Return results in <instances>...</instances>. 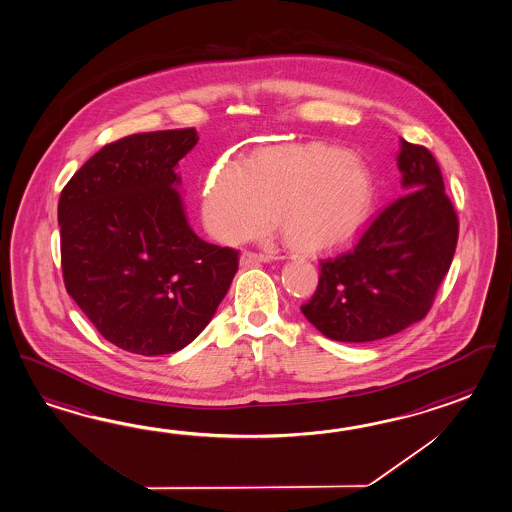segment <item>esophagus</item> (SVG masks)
Segmentation results:
<instances>
[{"mask_svg":"<svg viewBox=\"0 0 512 512\" xmlns=\"http://www.w3.org/2000/svg\"><path fill=\"white\" fill-rule=\"evenodd\" d=\"M270 261V255H266V253H257V251H242L240 253V264L242 266H257V264H261V262Z\"/></svg>","mask_w":512,"mask_h":512,"instance_id":"esophagus-1","label":"esophagus"}]
</instances>
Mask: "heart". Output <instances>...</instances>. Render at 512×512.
<instances>
[{"mask_svg":"<svg viewBox=\"0 0 512 512\" xmlns=\"http://www.w3.org/2000/svg\"><path fill=\"white\" fill-rule=\"evenodd\" d=\"M375 196L373 172L345 148H268L246 167L224 161L211 172L204 220L218 239L239 242L266 233L277 216L292 248L325 251L362 231Z\"/></svg>","mask_w":512,"mask_h":512,"instance_id":"b5f03b06","label":"heart"}]
</instances>
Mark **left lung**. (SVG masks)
Returning a JSON list of instances; mask_svg holds the SVG:
<instances>
[{"label": "left lung", "mask_w": 512, "mask_h": 512, "mask_svg": "<svg viewBox=\"0 0 512 512\" xmlns=\"http://www.w3.org/2000/svg\"><path fill=\"white\" fill-rule=\"evenodd\" d=\"M411 191L382 209L349 250L319 261L318 288L301 307L330 340L375 341L421 321L454 259L459 220L432 152L400 139Z\"/></svg>", "instance_id": "obj_1"}]
</instances>
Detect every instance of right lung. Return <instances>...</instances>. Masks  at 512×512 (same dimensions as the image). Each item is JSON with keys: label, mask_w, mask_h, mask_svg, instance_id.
<instances>
[{"label": "right lung", "mask_w": 512, "mask_h": 512, "mask_svg": "<svg viewBox=\"0 0 512 512\" xmlns=\"http://www.w3.org/2000/svg\"><path fill=\"white\" fill-rule=\"evenodd\" d=\"M196 141L194 128L117 139L60 193L66 290L104 340L128 353L189 345L239 270V251L194 235L174 189V169Z\"/></svg>", "instance_id": "obj_1"}]
</instances>
